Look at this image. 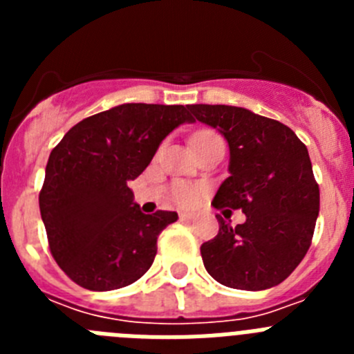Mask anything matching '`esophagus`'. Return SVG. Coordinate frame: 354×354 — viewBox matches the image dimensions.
<instances>
[{
    "label": "esophagus",
    "mask_w": 354,
    "mask_h": 354,
    "mask_svg": "<svg viewBox=\"0 0 354 354\" xmlns=\"http://www.w3.org/2000/svg\"><path fill=\"white\" fill-rule=\"evenodd\" d=\"M179 218L183 221H192V220H195V214H189V212H180Z\"/></svg>",
    "instance_id": "obj_1"
}]
</instances>
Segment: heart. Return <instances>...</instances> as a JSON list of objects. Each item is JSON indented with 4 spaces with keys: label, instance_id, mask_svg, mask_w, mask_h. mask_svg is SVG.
<instances>
[{
    "label": "heart",
    "instance_id": "heart-1",
    "mask_svg": "<svg viewBox=\"0 0 354 354\" xmlns=\"http://www.w3.org/2000/svg\"><path fill=\"white\" fill-rule=\"evenodd\" d=\"M212 138H220V134L214 133L211 129H202L196 131L195 134L192 136V147L196 145V143H202L205 140H212ZM202 195V189L200 186L192 183H184V180H179V183H175L171 186V200H174L177 205H193L196 200L200 198Z\"/></svg>",
    "mask_w": 354,
    "mask_h": 354
}]
</instances>
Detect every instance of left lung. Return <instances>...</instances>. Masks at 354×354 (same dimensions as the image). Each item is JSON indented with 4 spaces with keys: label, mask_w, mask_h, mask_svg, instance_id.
Returning a JSON list of instances; mask_svg holds the SVG:
<instances>
[{
    "label": "left lung",
    "mask_w": 354,
    "mask_h": 354,
    "mask_svg": "<svg viewBox=\"0 0 354 354\" xmlns=\"http://www.w3.org/2000/svg\"><path fill=\"white\" fill-rule=\"evenodd\" d=\"M187 109L220 131L230 149V177L212 205L246 214L237 227L216 216L220 232L200 246L205 270L232 289L264 290L282 283L310 248L319 214V184L305 143L282 122L250 109L225 104Z\"/></svg>",
    "instance_id": "obj_1"
}]
</instances>
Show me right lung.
I'll return each mask as SVG.
<instances>
[{
    "instance_id": "1",
    "label": "right lung",
    "mask_w": 354,
    "mask_h": 354,
    "mask_svg": "<svg viewBox=\"0 0 354 354\" xmlns=\"http://www.w3.org/2000/svg\"><path fill=\"white\" fill-rule=\"evenodd\" d=\"M184 122L193 117L180 104H120L81 120L51 150L40 214L53 259L72 282L113 290L149 271L177 212L143 214L129 180Z\"/></svg>"
}]
</instances>
